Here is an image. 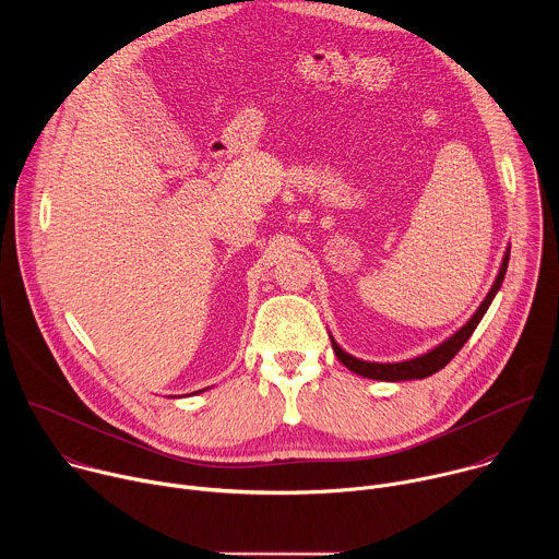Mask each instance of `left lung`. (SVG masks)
I'll return each mask as SVG.
<instances>
[{
	"label": "left lung",
	"mask_w": 559,
	"mask_h": 559,
	"mask_svg": "<svg viewBox=\"0 0 559 559\" xmlns=\"http://www.w3.org/2000/svg\"><path fill=\"white\" fill-rule=\"evenodd\" d=\"M507 265H509V252L502 261V267H500V274L491 287V292L487 294L485 302L477 307V311L471 316V321L457 330L449 341H444L442 345H438L436 349L427 352L425 356H418V358H412V360H405V362H369V360H360L352 354H347L345 349H341V345L336 341H332V347L338 356V360L352 369L354 373L358 376H365V378H373V380H389V382H397V380H414V378H427L436 371H440L444 365L451 362V358L464 347V343L468 341V336L475 332L477 323L483 321V316L487 313L493 296L498 294L502 281H504V274H507Z\"/></svg>",
	"instance_id": "8db88e82"
}]
</instances>
